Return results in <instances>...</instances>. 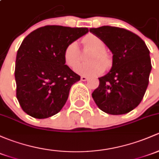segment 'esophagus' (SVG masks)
Instances as JSON below:
<instances>
[{"instance_id":"esophagus-1","label":"esophagus","mask_w":159,"mask_h":159,"mask_svg":"<svg viewBox=\"0 0 159 159\" xmlns=\"http://www.w3.org/2000/svg\"><path fill=\"white\" fill-rule=\"evenodd\" d=\"M81 80L82 81H88V77H85V76H81Z\"/></svg>"}]
</instances>
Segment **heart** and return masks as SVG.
I'll return each mask as SVG.
<instances>
[{
	"mask_svg": "<svg viewBox=\"0 0 159 159\" xmlns=\"http://www.w3.org/2000/svg\"><path fill=\"white\" fill-rule=\"evenodd\" d=\"M82 43L86 48L94 50L89 61L91 62L81 64L76 67L75 72L85 77H94L101 75L104 71V66H108L110 60L104 51L105 44L101 38L93 34H88L82 39ZM81 52L76 42L71 43L66 47L64 52V60L68 67L74 68L80 62Z\"/></svg>",
	"mask_w": 159,
	"mask_h": 159,
	"instance_id": "b5f03b06",
	"label": "heart"
}]
</instances>
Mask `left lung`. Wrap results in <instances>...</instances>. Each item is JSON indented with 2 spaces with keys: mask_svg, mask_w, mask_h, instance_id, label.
I'll return each mask as SVG.
<instances>
[{
  "mask_svg": "<svg viewBox=\"0 0 159 159\" xmlns=\"http://www.w3.org/2000/svg\"><path fill=\"white\" fill-rule=\"evenodd\" d=\"M90 32L101 38L113 54L111 69L98 78L93 101L107 113H127L139 104L148 85L149 50L139 36L123 28L103 26Z\"/></svg>",
  "mask_w": 159,
  "mask_h": 159,
  "instance_id": "8db88e82",
  "label": "left lung"
}]
</instances>
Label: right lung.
<instances>
[{
	"mask_svg": "<svg viewBox=\"0 0 159 159\" xmlns=\"http://www.w3.org/2000/svg\"><path fill=\"white\" fill-rule=\"evenodd\" d=\"M88 31L46 26L23 39L16 54L15 80L16 98L25 113L45 119L62 109L71 86L81 79L66 65L65 50Z\"/></svg>",
	"mask_w": 159,
	"mask_h": 159,
	"instance_id": "right-lung-1",
	"label": "right lung"
}]
</instances>
